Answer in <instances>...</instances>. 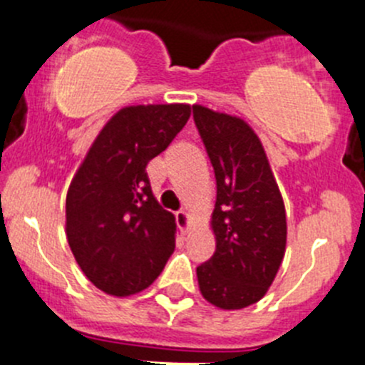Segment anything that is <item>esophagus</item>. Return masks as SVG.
<instances>
[{
	"label": "esophagus",
	"instance_id": "esophagus-1",
	"mask_svg": "<svg viewBox=\"0 0 365 365\" xmlns=\"http://www.w3.org/2000/svg\"><path fill=\"white\" fill-rule=\"evenodd\" d=\"M189 220H190L189 213L183 212V210H180V212H176V222H178L180 230H183V231L189 230Z\"/></svg>",
	"mask_w": 365,
	"mask_h": 365
}]
</instances>
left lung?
Listing matches in <instances>:
<instances>
[{
  "label": "left lung",
  "mask_w": 365,
  "mask_h": 365,
  "mask_svg": "<svg viewBox=\"0 0 365 365\" xmlns=\"http://www.w3.org/2000/svg\"><path fill=\"white\" fill-rule=\"evenodd\" d=\"M217 182L215 252L196 270L201 295L220 309L264 297L286 251V212L259 138L237 116L192 106Z\"/></svg>",
  "instance_id": "obj_1"
}]
</instances>
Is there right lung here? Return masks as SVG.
<instances>
[{
  "label": "right lung",
  "instance_id": "1",
  "mask_svg": "<svg viewBox=\"0 0 365 365\" xmlns=\"http://www.w3.org/2000/svg\"><path fill=\"white\" fill-rule=\"evenodd\" d=\"M187 104L128 106L106 123L67 192V240L108 295L148 288L175 251V215L157 203L146 165L185 127Z\"/></svg>",
  "mask_w": 365,
  "mask_h": 365
}]
</instances>
